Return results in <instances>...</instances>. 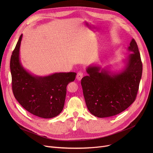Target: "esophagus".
Returning <instances> with one entry per match:
<instances>
[{
	"label": "esophagus",
	"instance_id": "1",
	"mask_svg": "<svg viewBox=\"0 0 153 153\" xmlns=\"http://www.w3.org/2000/svg\"><path fill=\"white\" fill-rule=\"evenodd\" d=\"M83 73L82 72H79L77 74L76 78L78 80H80L82 79V78L83 77Z\"/></svg>",
	"mask_w": 153,
	"mask_h": 153
}]
</instances>
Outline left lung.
<instances>
[{"label":"left lung","mask_w":153,"mask_h":153,"mask_svg":"<svg viewBox=\"0 0 153 153\" xmlns=\"http://www.w3.org/2000/svg\"><path fill=\"white\" fill-rule=\"evenodd\" d=\"M128 50L131 53L126 59L125 68L113 74L100 67L90 66L88 76L83 77L81 85L85 103L94 116L103 118L117 115L136 100L142 74V63L135 40Z\"/></svg>","instance_id":"obj_1"}]
</instances>
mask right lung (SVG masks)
I'll use <instances>...</instances> for the list:
<instances>
[{"instance_id": "1", "label": "right lung", "mask_w": 153, "mask_h": 153, "mask_svg": "<svg viewBox=\"0 0 153 153\" xmlns=\"http://www.w3.org/2000/svg\"><path fill=\"white\" fill-rule=\"evenodd\" d=\"M21 34L10 60L12 89L18 102L27 111L37 117L50 119L62 111L67 85L75 80L76 73H58L39 77L26 71L19 59Z\"/></svg>"}]
</instances>
